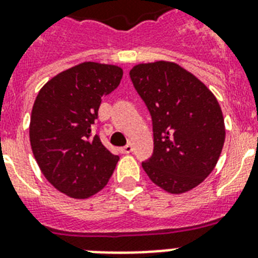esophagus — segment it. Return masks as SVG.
I'll return each instance as SVG.
<instances>
[{"instance_id":"obj_1","label":"esophagus","mask_w":258,"mask_h":258,"mask_svg":"<svg viewBox=\"0 0 258 258\" xmlns=\"http://www.w3.org/2000/svg\"><path fill=\"white\" fill-rule=\"evenodd\" d=\"M133 150H134V146L131 145V143H128V145H125L124 147H121L120 151L121 154H130V153H133Z\"/></svg>"}]
</instances>
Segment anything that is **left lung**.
<instances>
[{"instance_id": "1", "label": "left lung", "mask_w": 258, "mask_h": 258, "mask_svg": "<svg viewBox=\"0 0 258 258\" xmlns=\"http://www.w3.org/2000/svg\"><path fill=\"white\" fill-rule=\"evenodd\" d=\"M134 87L153 119L154 153L142 167L154 183L182 194L214 170L225 142V121L216 96L176 62L138 64Z\"/></svg>"}]
</instances>
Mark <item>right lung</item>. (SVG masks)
<instances>
[{
  "label": "right lung",
  "mask_w": 258,
  "mask_h": 258,
  "mask_svg": "<svg viewBox=\"0 0 258 258\" xmlns=\"http://www.w3.org/2000/svg\"><path fill=\"white\" fill-rule=\"evenodd\" d=\"M121 78L120 67L82 62L50 79L34 100L29 124L34 159L48 182L71 198L95 196L116 167L119 157L92 137L91 125L101 99Z\"/></svg>",
  "instance_id": "add662e5"
}]
</instances>
